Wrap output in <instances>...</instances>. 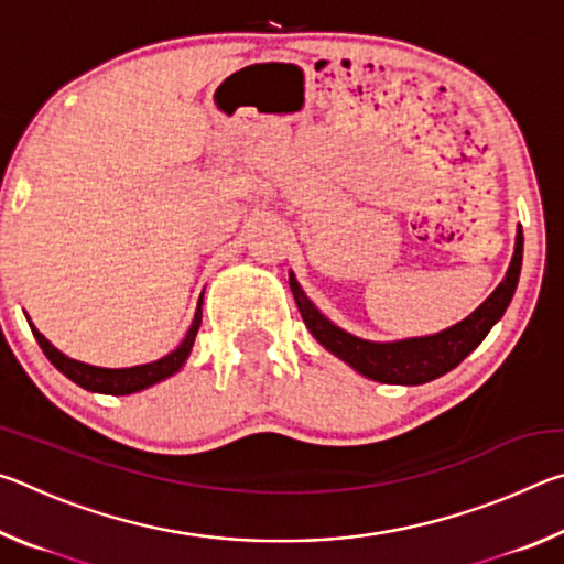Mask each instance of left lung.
Masks as SVG:
<instances>
[{
	"instance_id": "obj_1",
	"label": "left lung",
	"mask_w": 564,
	"mask_h": 564,
	"mask_svg": "<svg viewBox=\"0 0 564 564\" xmlns=\"http://www.w3.org/2000/svg\"><path fill=\"white\" fill-rule=\"evenodd\" d=\"M520 269L522 226H518V234H514V251L508 273H505L498 289L477 305L470 316L441 333H433V336H417L403 340H366L352 336V333L343 330L330 318L323 316L316 308V303L305 295L301 283L295 281L293 271L289 273V283L293 299L299 303L305 328L311 330V336L328 352H333V356L340 358L343 362H348V366L352 370H358L360 376L378 380V383L423 386L427 380L441 378L447 370L460 366V362L480 346L490 328L502 318V313L508 311L514 289H518Z\"/></svg>"
}]
</instances>
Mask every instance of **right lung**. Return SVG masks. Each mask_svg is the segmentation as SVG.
<instances>
[{
    "instance_id": "1",
    "label": "right lung",
    "mask_w": 564,
    "mask_h": 564,
    "mask_svg": "<svg viewBox=\"0 0 564 564\" xmlns=\"http://www.w3.org/2000/svg\"><path fill=\"white\" fill-rule=\"evenodd\" d=\"M202 299H204V295H202ZM26 321H30V318H26ZM198 326H202V301H198V305H196L194 321H191L184 340H181L174 350L166 352L164 358L144 362V366H131V368H101V366H89V362L69 358L66 352H62L59 348L52 346V343L46 340L42 333L36 330L34 323L30 321V328L34 333V338L42 346L44 356L50 358L52 366L59 370V373L69 378L72 383H76L84 390H91V393H104V395L139 393V390H147L151 386L161 383V380H166L174 373H178V370L184 368L186 358L191 356V348H194Z\"/></svg>"
}]
</instances>
